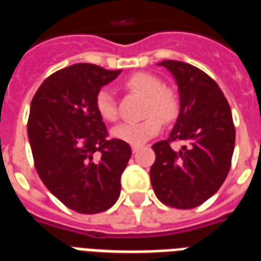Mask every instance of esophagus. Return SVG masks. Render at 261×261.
Here are the masks:
<instances>
[{
  "label": "esophagus",
  "instance_id": "obj_1",
  "mask_svg": "<svg viewBox=\"0 0 261 261\" xmlns=\"http://www.w3.org/2000/svg\"><path fill=\"white\" fill-rule=\"evenodd\" d=\"M138 149H140V147H136V145H133V147H131V151H133V153H136Z\"/></svg>",
  "mask_w": 261,
  "mask_h": 261
}]
</instances>
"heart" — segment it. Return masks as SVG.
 Masks as SVG:
<instances>
[{
	"label": "heart",
	"mask_w": 261,
	"mask_h": 261,
	"mask_svg": "<svg viewBox=\"0 0 261 261\" xmlns=\"http://www.w3.org/2000/svg\"><path fill=\"white\" fill-rule=\"evenodd\" d=\"M124 86L128 91L145 96L147 102L144 105V116L148 117L138 123L117 124L112 128L110 136L119 141L138 147L161 131L162 121L159 117L164 121H172L177 117L179 97L173 89L164 86L161 78L149 72H137L130 75L124 81ZM95 106L103 120L114 121L117 119V106L113 92L108 88H102L97 92Z\"/></svg>",
	"instance_id": "obj_1"
}]
</instances>
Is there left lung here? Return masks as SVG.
<instances>
[{"label": "left lung", "mask_w": 261, "mask_h": 261, "mask_svg": "<svg viewBox=\"0 0 261 261\" xmlns=\"http://www.w3.org/2000/svg\"><path fill=\"white\" fill-rule=\"evenodd\" d=\"M179 92V114L169 138L153 144L155 162L149 170L155 196L180 210L198 207L218 192L229 172L235 148V127L224 93L194 65L165 60ZM185 145L172 150L170 141Z\"/></svg>", "instance_id": "8db88e82"}]
</instances>
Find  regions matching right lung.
Segmentation results:
<instances>
[{
	"mask_svg": "<svg viewBox=\"0 0 261 261\" xmlns=\"http://www.w3.org/2000/svg\"><path fill=\"white\" fill-rule=\"evenodd\" d=\"M120 72L74 64L50 75L32 99L28 137L35 168L44 186L76 213L106 211L120 196L131 148L109 140L95 106L97 92Z\"/></svg>",
	"mask_w": 261,
	"mask_h": 261,
	"instance_id": "right-lung-1",
	"label": "right lung"
}]
</instances>
